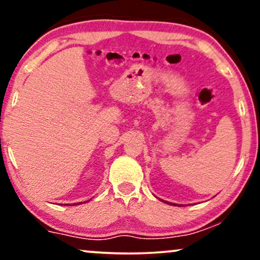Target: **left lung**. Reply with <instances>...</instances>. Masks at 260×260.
Wrapping results in <instances>:
<instances>
[{"label":"left lung","instance_id":"left-lung-1","mask_svg":"<svg viewBox=\"0 0 260 260\" xmlns=\"http://www.w3.org/2000/svg\"><path fill=\"white\" fill-rule=\"evenodd\" d=\"M165 203H169V202H165ZM169 204H171V205H176V204H172V203H169Z\"/></svg>","mask_w":260,"mask_h":260}]
</instances>
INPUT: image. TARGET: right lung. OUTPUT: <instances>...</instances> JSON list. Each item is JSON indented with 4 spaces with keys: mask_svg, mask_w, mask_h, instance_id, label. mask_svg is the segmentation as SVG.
Returning a JSON list of instances; mask_svg holds the SVG:
<instances>
[{
    "mask_svg": "<svg viewBox=\"0 0 260 260\" xmlns=\"http://www.w3.org/2000/svg\"><path fill=\"white\" fill-rule=\"evenodd\" d=\"M85 203V202H84ZM78 204H79V203H78ZM80 204H83V203H80Z\"/></svg>",
    "mask_w": 260,
    "mask_h": 260,
    "instance_id": "obj_1",
    "label": "right lung"
}]
</instances>
